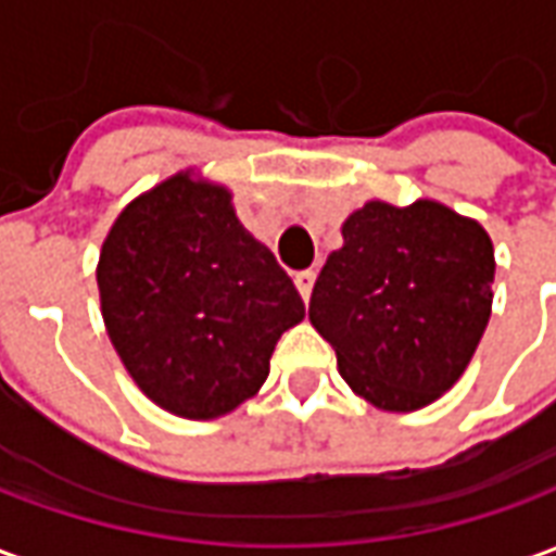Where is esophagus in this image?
Instances as JSON below:
<instances>
[{"label":"esophagus","mask_w":556,"mask_h":556,"mask_svg":"<svg viewBox=\"0 0 556 556\" xmlns=\"http://www.w3.org/2000/svg\"><path fill=\"white\" fill-rule=\"evenodd\" d=\"M294 286L301 291L303 301H309V294H313L315 286V270H298V274H294Z\"/></svg>","instance_id":"esophagus-1"}]
</instances>
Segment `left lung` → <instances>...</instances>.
I'll use <instances>...</instances> for the list:
<instances>
[{"instance_id":"8db88e82","label":"left lung","mask_w":556,"mask_h":556,"mask_svg":"<svg viewBox=\"0 0 556 556\" xmlns=\"http://www.w3.org/2000/svg\"><path fill=\"white\" fill-rule=\"evenodd\" d=\"M309 298V321L349 387L384 410H417L462 378L485 333L494 247L441 202H366L342 226Z\"/></svg>"}]
</instances>
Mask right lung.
Instances as JSON below:
<instances>
[{"label":"right lung","mask_w":556,"mask_h":556,"mask_svg":"<svg viewBox=\"0 0 556 556\" xmlns=\"http://www.w3.org/2000/svg\"><path fill=\"white\" fill-rule=\"evenodd\" d=\"M98 289L130 378L187 419L223 417L255 396L277 339L306 315L289 274L235 217L229 190L190 172L122 211Z\"/></svg>","instance_id":"right-lung-1"}]
</instances>
